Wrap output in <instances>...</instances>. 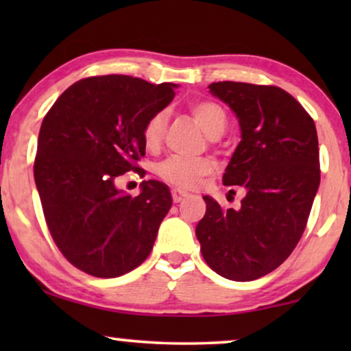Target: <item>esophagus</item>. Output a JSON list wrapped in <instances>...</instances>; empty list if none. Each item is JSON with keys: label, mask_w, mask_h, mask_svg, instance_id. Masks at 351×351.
<instances>
[{"label": "esophagus", "mask_w": 351, "mask_h": 351, "mask_svg": "<svg viewBox=\"0 0 351 351\" xmlns=\"http://www.w3.org/2000/svg\"><path fill=\"white\" fill-rule=\"evenodd\" d=\"M185 196H186V191H182L179 189H172V199H174V203H180Z\"/></svg>", "instance_id": "obj_1"}]
</instances>
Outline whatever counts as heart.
<instances>
[{"mask_svg": "<svg viewBox=\"0 0 351 351\" xmlns=\"http://www.w3.org/2000/svg\"><path fill=\"white\" fill-rule=\"evenodd\" d=\"M190 112L209 138H219L227 129V113L217 104L203 100V102L191 105ZM166 119L165 112H158L147 121L145 128H143V142L148 148L160 145L162 136H165ZM214 171L215 162L209 158L189 160V158L182 156H169L158 162L155 167V172L160 179L171 185L179 186V189H195L206 176H210Z\"/></svg>", "mask_w": 351, "mask_h": 351, "instance_id": "b5f03b06", "label": "heart"}]
</instances>
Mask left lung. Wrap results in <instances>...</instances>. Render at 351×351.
<instances>
[{
    "mask_svg": "<svg viewBox=\"0 0 351 351\" xmlns=\"http://www.w3.org/2000/svg\"><path fill=\"white\" fill-rule=\"evenodd\" d=\"M209 90L238 118L241 142L222 180L246 196L239 209L203 196L196 238L215 273L252 281L280 267L304 233L319 186L318 136L305 108L276 86L219 81Z\"/></svg>",
    "mask_w": 351,
    "mask_h": 351,
    "instance_id": "obj_1",
    "label": "left lung"
}]
</instances>
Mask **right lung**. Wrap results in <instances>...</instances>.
<instances>
[{
    "instance_id": "right-lung-1",
    "label": "right lung",
    "mask_w": 351,
    "mask_h": 351,
    "mask_svg": "<svg viewBox=\"0 0 351 351\" xmlns=\"http://www.w3.org/2000/svg\"><path fill=\"white\" fill-rule=\"evenodd\" d=\"M177 84L126 75L90 76L71 84L43 119L35 184L51 237L71 265L117 278L148 257L169 213L167 185L143 180L126 195L114 179L137 171L143 128L174 99Z\"/></svg>"
}]
</instances>
